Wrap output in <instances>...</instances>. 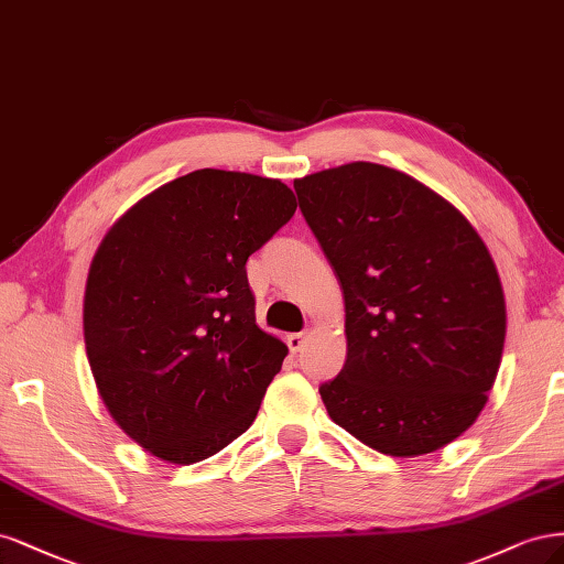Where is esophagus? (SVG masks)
<instances>
[{
  "label": "esophagus",
  "instance_id": "esophagus-1",
  "mask_svg": "<svg viewBox=\"0 0 564 564\" xmlns=\"http://www.w3.org/2000/svg\"><path fill=\"white\" fill-rule=\"evenodd\" d=\"M306 337H308V333H293V335H288V347H290V351H300L302 347H304V341H306Z\"/></svg>",
  "mask_w": 564,
  "mask_h": 564
}]
</instances>
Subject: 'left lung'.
<instances>
[{"mask_svg":"<svg viewBox=\"0 0 564 564\" xmlns=\"http://www.w3.org/2000/svg\"><path fill=\"white\" fill-rule=\"evenodd\" d=\"M344 295L347 360L318 393L360 443L416 457L478 420L495 387L506 302L487 246L447 198L370 161L295 180Z\"/></svg>","mask_w":564,"mask_h":564,"instance_id":"1","label":"left lung"}]
</instances>
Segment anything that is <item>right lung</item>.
Segmentation results:
<instances>
[{"label":"right lung","mask_w":564,"mask_h":564,"mask_svg":"<svg viewBox=\"0 0 564 564\" xmlns=\"http://www.w3.org/2000/svg\"><path fill=\"white\" fill-rule=\"evenodd\" d=\"M281 180L202 169L126 210L88 269L84 341L117 426L196 464L256 422L285 344L258 328L246 262L290 217Z\"/></svg>","instance_id":"obj_1"}]
</instances>
